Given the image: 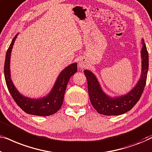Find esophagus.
Masks as SVG:
<instances>
[{
    "instance_id": "1",
    "label": "esophagus",
    "mask_w": 152,
    "mask_h": 152,
    "mask_svg": "<svg viewBox=\"0 0 152 152\" xmlns=\"http://www.w3.org/2000/svg\"><path fill=\"white\" fill-rule=\"evenodd\" d=\"M86 66V61H85L84 59H80V61H79V66H80V68H85Z\"/></svg>"
}]
</instances>
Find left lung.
Instances as JSON below:
<instances>
[{
    "label": "left lung",
    "mask_w": 152,
    "mask_h": 152,
    "mask_svg": "<svg viewBox=\"0 0 152 152\" xmlns=\"http://www.w3.org/2000/svg\"><path fill=\"white\" fill-rule=\"evenodd\" d=\"M142 75L138 84L124 96L111 98L104 93L99 86L96 77L89 70H84L88 83V91L91 104L99 113L105 115H121L132 109L140 99L145 89L149 68V56L146 45L142 40Z\"/></svg>",
    "instance_id": "left-lung-1"
}]
</instances>
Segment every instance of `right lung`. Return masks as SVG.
Here are the masks:
<instances>
[{
  "label": "right lung",
  "instance_id": "right-lung-1",
  "mask_svg": "<svg viewBox=\"0 0 152 152\" xmlns=\"http://www.w3.org/2000/svg\"><path fill=\"white\" fill-rule=\"evenodd\" d=\"M16 37H17V34L14 37L7 50L5 66H4V74H5V82L8 90L15 102L26 113L31 114V115L40 116L53 115L59 111L61 108L64 102V93H65L68 82L72 75L75 73L77 70V65L76 63L72 64L66 67L61 72V74L58 77L53 90L45 97H43L42 99H34L23 96L16 90L10 79V55H11L12 47H13Z\"/></svg>",
  "mask_w": 152,
  "mask_h": 152
}]
</instances>
